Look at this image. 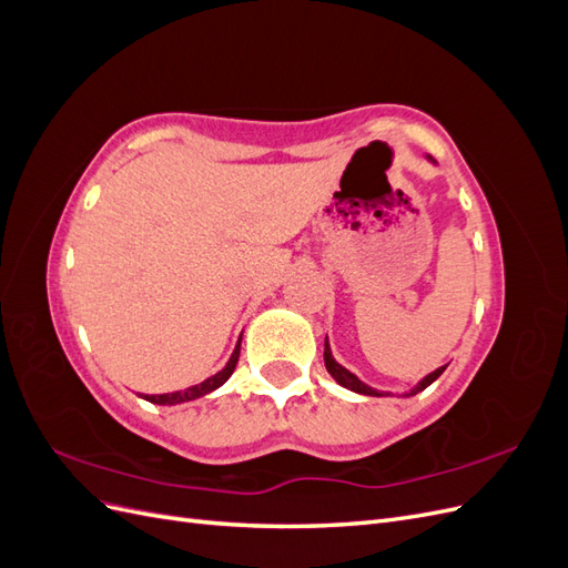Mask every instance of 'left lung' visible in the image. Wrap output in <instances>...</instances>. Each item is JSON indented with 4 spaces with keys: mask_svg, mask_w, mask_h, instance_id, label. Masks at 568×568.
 Masks as SVG:
<instances>
[{
    "mask_svg": "<svg viewBox=\"0 0 568 568\" xmlns=\"http://www.w3.org/2000/svg\"><path fill=\"white\" fill-rule=\"evenodd\" d=\"M428 161H432V163H436L432 156H426ZM324 365H326V372H329L332 376H334V379H336V384H341L343 388H348V390H355V393H363V395H376V398H379V395H390V393H386V390H376V388H372V386H367L365 382H359L357 379V376L353 374V372H348L346 367H343V365H338L336 363V359H334V355H332V348H329V341H326L324 338ZM445 367H448V365H443V367H438L436 372H432V374H426L424 376V379L415 386V388H412V390H407V393H403V395H417L419 390H424L426 386H432L436 379H438V376L445 372Z\"/></svg>",
    "mask_w": 568,
    "mask_h": 568,
    "instance_id": "obj_1",
    "label": "left lung"
}]
</instances>
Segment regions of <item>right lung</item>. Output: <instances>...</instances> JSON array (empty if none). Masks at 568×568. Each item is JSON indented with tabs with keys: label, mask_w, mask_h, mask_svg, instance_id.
<instances>
[{
	"label": "right lung",
	"mask_w": 568,
	"mask_h": 568,
	"mask_svg": "<svg viewBox=\"0 0 568 568\" xmlns=\"http://www.w3.org/2000/svg\"><path fill=\"white\" fill-rule=\"evenodd\" d=\"M239 351H242V336H239V341H236V348H234L232 357L227 359V365L222 367L217 374H213L211 379H205V382H201V384H196V386H189V388H184V390L161 393V395H142V398H144V400H149V403H153V405H178V403H189V400L203 398V395L213 393L215 388H220L222 384H225V382L230 379L232 372H234V367H236V363H239Z\"/></svg>",
	"instance_id": "right-lung-1"
}]
</instances>
